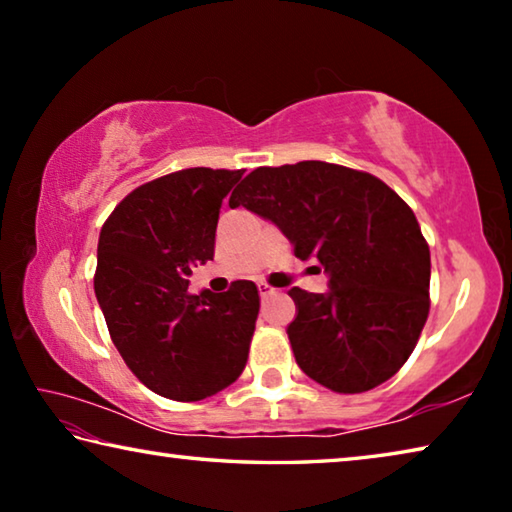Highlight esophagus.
Returning <instances> with one entry per match:
<instances>
[{
    "mask_svg": "<svg viewBox=\"0 0 512 512\" xmlns=\"http://www.w3.org/2000/svg\"><path fill=\"white\" fill-rule=\"evenodd\" d=\"M275 293H277V289H275V287H271V284H266V282L259 284V296H262V298L275 296Z\"/></svg>",
    "mask_w": 512,
    "mask_h": 512,
    "instance_id": "esophagus-1",
    "label": "esophagus"
}]
</instances>
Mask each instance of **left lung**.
<instances>
[{"instance_id":"obj_1","label":"left lung","mask_w":512,"mask_h":512,"mask_svg":"<svg viewBox=\"0 0 512 512\" xmlns=\"http://www.w3.org/2000/svg\"><path fill=\"white\" fill-rule=\"evenodd\" d=\"M273 221L300 259L316 257L327 293L289 291L298 366L334 393H366L411 357L429 316L431 255L418 219L366 171L305 160L259 167L230 207Z\"/></svg>"}]
</instances>
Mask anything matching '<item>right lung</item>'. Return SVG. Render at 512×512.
<instances>
[{
	"instance_id": "right-lung-1",
	"label": "right lung",
	"mask_w": 512,
	"mask_h": 512,
	"mask_svg": "<svg viewBox=\"0 0 512 512\" xmlns=\"http://www.w3.org/2000/svg\"><path fill=\"white\" fill-rule=\"evenodd\" d=\"M244 169L194 167L133 189L99 235L94 293L110 339L153 393L198 402L246 368L259 314L255 282L189 293L192 266L214 257L223 198Z\"/></svg>"
}]
</instances>
